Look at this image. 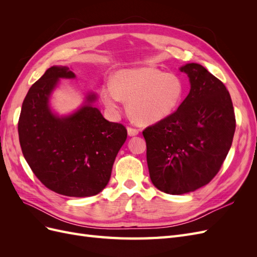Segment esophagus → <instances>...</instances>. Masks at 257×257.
Wrapping results in <instances>:
<instances>
[{
  "label": "esophagus",
  "instance_id": "34e87169",
  "mask_svg": "<svg viewBox=\"0 0 257 257\" xmlns=\"http://www.w3.org/2000/svg\"><path fill=\"white\" fill-rule=\"evenodd\" d=\"M127 134L128 136H136L139 134V131L135 127H132V126H128L127 127Z\"/></svg>",
  "mask_w": 257,
  "mask_h": 257
}]
</instances>
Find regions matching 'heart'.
<instances>
[{
	"mask_svg": "<svg viewBox=\"0 0 257 257\" xmlns=\"http://www.w3.org/2000/svg\"><path fill=\"white\" fill-rule=\"evenodd\" d=\"M185 92L180 76L152 66L121 69L113 77V85L105 84L100 98L111 111L121 99L135 122L152 124L172 115L180 107Z\"/></svg>",
	"mask_w": 257,
	"mask_h": 257,
	"instance_id": "obj_1",
	"label": "heart"
}]
</instances>
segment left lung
I'll use <instances>...</instances> for the list:
<instances>
[{
	"label": "left lung",
	"instance_id": "1",
	"mask_svg": "<svg viewBox=\"0 0 257 257\" xmlns=\"http://www.w3.org/2000/svg\"><path fill=\"white\" fill-rule=\"evenodd\" d=\"M191 90L168 118L144 130L150 179L160 191L180 195L208 184L231 147L236 119L224 83L197 63L180 67Z\"/></svg>",
	"mask_w": 257,
	"mask_h": 257
}]
</instances>
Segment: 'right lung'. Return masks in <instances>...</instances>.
Listing matches in <instances>:
<instances>
[{
  "mask_svg": "<svg viewBox=\"0 0 257 257\" xmlns=\"http://www.w3.org/2000/svg\"><path fill=\"white\" fill-rule=\"evenodd\" d=\"M75 77L67 66L48 68L23 100L18 133L23 157L46 188L87 197L105 189L127 131L121 123L107 121L93 106L94 93L72 114L52 112L49 97L59 80Z\"/></svg>",
  "mask_w": 257,
  "mask_h": 257,
  "instance_id": "1",
  "label": "right lung"
}]
</instances>
